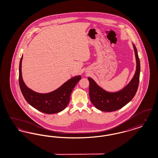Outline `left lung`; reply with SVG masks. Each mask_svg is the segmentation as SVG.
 Segmentation results:
<instances>
[{"instance_id": "8db88e82", "label": "left lung", "mask_w": 158, "mask_h": 158, "mask_svg": "<svg viewBox=\"0 0 158 158\" xmlns=\"http://www.w3.org/2000/svg\"><path fill=\"white\" fill-rule=\"evenodd\" d=\"M133 46L136 60L135 73L130 82L122 89L114 92H108L98 85L93 79L88 77L89 82L90 101L99 110L105 112L115 111L123 108L135 97L139 86L140 64L137 48L134 44Z\"/></svg>"}]
</instances>
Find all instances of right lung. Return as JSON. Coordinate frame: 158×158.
<instances>
[{
	"instance_id": "right-lung-1",
	"label": "right lung",
	"mask_w": 158,
	"mask_h": 158,
	"mask_svg": "<svg viewBox=\"0 0 158 158\" xmlns=\"http://www.w3.org/2000/svg\"><path fill=\"white\" fill-rule=\"evenodd\" d=\"M22 56L19 62V83L23 96L27 102L42 113L52 114L59 113L68 106L70 95L81 76H76L69 79L56 90L48 93H38L29 88L23 82L22 76Z\"/></svg>"
}]
</instances>
